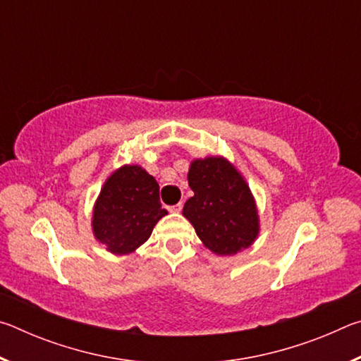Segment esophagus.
<instances>
[{
  "instance_id": "34e87169",
  "label": "esophagus",
  "mask_w": 361,
  "mask_h": 361,
  "mask_svg": "<svg viewBox=\"0 0 361 361\" xmlns=\"http://www.w3.org/2000/svg\"><path fill=\"white\" fill-rule=\"evenodd\" d=\"M181 209H183V204H181V202H180V204H176V205L169 207V210H170V212H173V213H178V212H181Z\"/></svg>"
}]
</instances>
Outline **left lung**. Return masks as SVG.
I'll return each instance as SVG.
<instances>
[{"label": "left lung", "instance_id": "1", "mask_svg": "<svg viewBox=\"0 0 361 361\" xmlns=\"http://www.w3.org/2000/svg\"><path fill=\"white\" fill-rule=\"evenodd\" d=\"M192 197L183 207L199 239L216 255H235L258 235V212L245 180L223 157L195 159L188 173Z\"/></svg>", "mask_w": 361, "mask_h": 361}]
</instances>
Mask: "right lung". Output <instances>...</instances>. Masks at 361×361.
Wrapping results in <instances>:
<instances>
[{
    "instance_id": "1",
    "label": "right lung",
    "mask_w": 361,
    "mask_h": 361,
    "mask_svg": "<svg viewBox=\"0 0 361 361\" xmlns=\"http://www.w3.org/2000/svg\"><path fill=\"white\" fill-rule=\"evenodd\" d=\"M164 215L159 185L138 166H124L109 176L94 209V234L116 255H127L149 239Z\"/></svg>"
}]
</instances>
